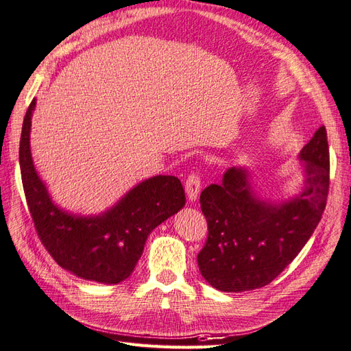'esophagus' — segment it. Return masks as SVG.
Listing matches in <instances>:
<instances>
[{
	"mask_svg": "<svg viewBox=\"0 0 351 351\" xmlns=\"http://www.w3.org/2000/svg\"><path fill=\"white\" fill-rule=\"evenodd\" d=\"M186 193H187V199L189 202H195L198 199V195L201 191V180H199V176L198 174H191L187 177L186 180Z\"/></svg>",
	"mask_w": 351,
	"mask_h": 351,
	"instance_id": "34e87169",
	"label": "esophagus"
}]
</instances>
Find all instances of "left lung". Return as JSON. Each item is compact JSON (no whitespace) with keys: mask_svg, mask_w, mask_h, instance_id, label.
<instances>
[{"mask_svg":"<svg viewBox=\"0 0 351 351\" xmlns=\"http://www.w3.org/2000/svg\"><path fill=\"white\" fill-rule=\"evenodd\" d=\"M304 189L283 201L256 192L250 169L232 167L220 184L201 193L208 238L198 267L221 292H247L269 285L292 262L317 228L329 191V146L320 126L299 153Z\"/></svg>","mask_w":351,"mask_h":351,"instance_id":"obj_1","label":"left lung"}]
</instances>
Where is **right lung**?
<instances>
[{
  "label": "right lung",
  "instance_id": "right-lung-1",
  "mask_svg": "<svg viewBox=\"0 0 351 351\" xmlns=\"http://www.w3.org/2000/svg\"><path fill=\"white\" fill-rule=\"evenodd\" d=\"M36 99L23 119L19 164L25 196L41 243L59 267L102 285H117L132 274L147 237L184 204L182 182L174 176L146 178L113 207L82 216L53 202L31 155V119Z\"/></svg>",
  "mask_w": 351,
  "mask_h": 351
}]
</instances>
